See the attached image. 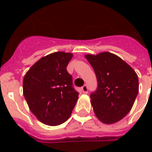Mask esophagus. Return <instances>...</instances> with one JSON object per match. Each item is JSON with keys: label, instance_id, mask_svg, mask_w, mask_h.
I'll return each mask as SVG.
<instances>
[{"label": "esophagus", "instance_id": "1", "mask_svg": "<svg viewBox=\"0 0 152 152\" xmlns=\"http://www.w3.org/2000/svg\"><path fill=\"white\" fill-rule=\"evenodd\" d=\"M82 90L84 93H87V92H88V87H87V86L84 85L83 87H82Z\"/></svg>", "mask_w": 152, "mask_h": 152}]
</instances>
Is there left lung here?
Returning a JSON list of instances; mask_svg holds the SVG:
<instances>
[{
	"label": "left lung",
	"mask_w": 152,
	"mask_h": 152,
	"mask_svg": "<svg viewBox=\"0 0 152 152\" xmlns=\"http://www.w3.org/2000/svg\"><path fill=\"white\" fill-rule=\"evenodd\" d=\"M85 56L97 77V90L90 95L95 115L105 124L119 121L129 113L138 93L137 73L121 58L110 52Z\"/></svg>",
	"instance_id": "1"
}]
</instances>
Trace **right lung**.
<instances>
[{
	"instance_id": "1",
	"label": "right lung",
	"mask_w": 152,
	"mask_h": 152,
	"mask_svg": "<svg viewBox=\"0 0 152 152\" xmlns=\"http://www.w3.org/2000/svg\"><path fill=\"white\" fill-rule=\"evenodd\" d=\"M73 53L58 51L43 56L26 72L23 91L32 113L41 123L58 126L71 115L79 98L67 66Z\"/></svg>"
}]
</instances>
